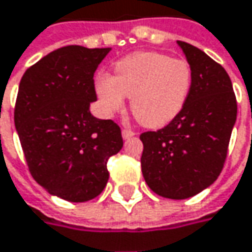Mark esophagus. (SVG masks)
<instances>
[{"label":"esophagus","mask_w":252,"mask_h":252,"mask_svg":"<svg viewBox=\"0 0 252 252\" xmlns=\"http://www.w3.org/2000/svg\"><path fill=\"white\" fill-rule=\"evenodd\" d=\"M137 132H134L132 129H128V128H123V138L124 140H128V138H131V137H134Z\"/></svg>","instance_id":"esophagus-1"}]
</instances>
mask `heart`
Wrapping results in <instances>:
<instances>
[{"instance_id": "b5f03b06", "label": "heart", "mask_w": 252, "mask_h": 252, "mask_svg": "<svg viewBox=\"0 0 252 252\" xmlns=\"http://www.w3.org/2000/svg\"><path fill=\"white\" fill-rule=\"evenodd\" d=\"M192 87V69L183 58L161 52H137L121 60L114 77L101 74L96 94L104 111L118 112L126 96L141 126L159 128L171 123L184 108Z\"/></svg>"}]
</instances>
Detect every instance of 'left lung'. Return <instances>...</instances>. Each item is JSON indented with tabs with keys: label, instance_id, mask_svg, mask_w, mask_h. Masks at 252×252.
Segmentation results:
<instances>
[{
	"label": "left lung",
	"instance_id": "1",
	"mask_svg": "<svg viewBox=\"0 0 252 252\" xmlns=\"http://www.w3.org/2000/svg\"><path fill=\"white\" fill-rule=\"evenodd\" d=\"M192 69V87L170 124L140 135L141 170L161 197L185 200L221 174L237 120V99L227 71L200 48L178 41Z\"/></svg>",
	"mask_w": 252,
	"mask_h": 252
}]
</instances>
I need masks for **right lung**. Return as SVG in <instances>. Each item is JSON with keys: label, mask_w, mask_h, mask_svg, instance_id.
I'll return each mask as SVG.
<instances>
[{"label": "right lung", "mask_w": 252, "mask_h": 252, "mask_svg": "<svg viewBox=\"0 0 252 252\" xmlns=\"http://www.w3.org/2000/svg\"><path fill=\"white\" fill-rule=\"evenodd\" d=\"M110 48L67 45L24 72L14 121L32 178L52 195L85 202L102 192L107 161L123 148L121 128L90 112L94 72Z\"/></svg>", "instance_id": "add662e5"}]
</instances>
